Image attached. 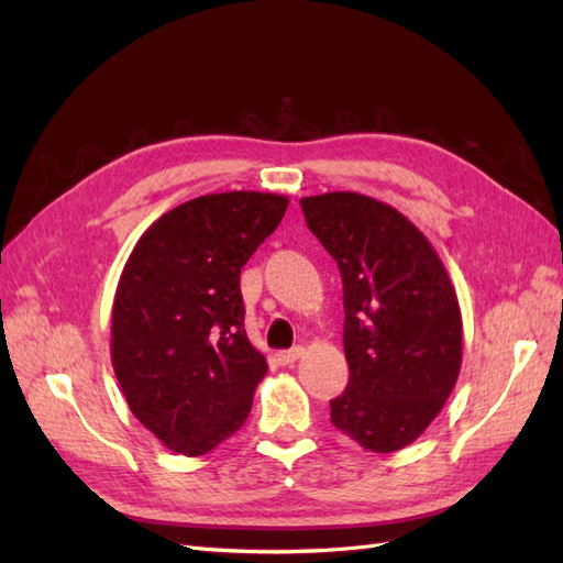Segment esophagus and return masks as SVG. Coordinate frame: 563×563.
<instances>
[{"instance_id":"obj_1","label":"esophagus","mask_w":563,"mask_h":563,"mask_svg":"<svg viewBox=\"0 0 563 563\" xmlns=\"http://www.w3.org/2000/svg\"><path fill=\"white\" fill-rule=\"evenodd\" d=\"M305 354V350L298 345V347H291V350H284V352H279L277 354V360H279V364L282 366H291L294 362H298L300 356Z\"/></svg>"}]
</instances>
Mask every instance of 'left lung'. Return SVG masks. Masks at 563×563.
Wrapping results in <instances>:
<instances>
[{"label":"left lung","instance_id":"obj_1","mask_svg":"<svg viewBox=\"0 0 563 563\" xmlns=\"http://www.w3.org/2000/svg\"><path fill=\"white\" fill-rule=\"evenodd\" d=\"M343 277L350 383L331 422L373 453L416 441L455 387L463 317L444 263L411 220L356 192L302 197Z\"/></svg>","mask_w":563,"mask_h":563}]
</instances>
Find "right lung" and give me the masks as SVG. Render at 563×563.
I'll list each match as a JSON object with an SVG mask.
<instances>
[{"label": "right lung", "mask_w": 563, "mask_h": 563, "mask_svg": "<svg viewBox=\"0 0 563 563\" xmlns=\"http://www.w3.org/2000/svg\"><path fill=\"white\" fill-rule=\"evenodd\" d=\"M269 192L197 197L133 246L112 305V366L131 413L166 449L203 455L242 428L267 373L249 343L240 275L282 223Z\"/></svg>", "instance_id": "1"}]
</instances>
